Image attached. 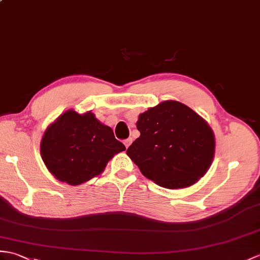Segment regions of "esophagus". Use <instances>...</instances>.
Segmentation results:
<instances>
[{"label":"esophagus","mask_w":260,"mask_h":260,"mask_svg":"<svg viewBox=\"0 0 260 260\" xmlns=\"http://www.w3.org/2000/svg\"><path fill=\"white\" fill-rule=\"evenodd\" d=\"M132 142H133L132 138H127V140L124 141V145L126 146V148H128V146L132 144Z\"/></svg>","instance_id":"1"}]
</instances>
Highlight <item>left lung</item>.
<instances>
[{
    "mask_svg": "<svg viewBox=\"0 0 260 260\" xmlns=\"http://www.w3.org/2000/svg\"><path fill=\"white\" fill-rule=\"evenodd\" d=\"M141 136L126 150L145 177L168 189L186 188L209 170L215 135L190 107L164 101L138 115Z\"/></svg>",
    "mask_w": 260,
    "mask_h": 260,
    "instance_id": "obj_1",
    "label": "left lung"
}]
</instances>
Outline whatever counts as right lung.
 <instances>
[{"label": "right lung", "mask_w": 260, "mask_h": 260, "mask_svg": "<svg viewBox=\"0 0 260 260\" xmlns=\"http://www.w3.org/2000/svg\"><path fill=\"white\" fill-rule=\"evenodd\" d=\"M113 129L90 111L68 110L47 126L40 150L54 177L72 186L88 182L104 172L114 155L125 150Z\"/></svg>", "instance_id": "right-lung-1"}]
</instances>
